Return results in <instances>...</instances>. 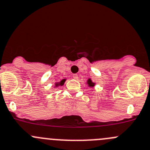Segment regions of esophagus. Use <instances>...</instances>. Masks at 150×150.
Segmentation results:
<instances>
[{
	"label": "esophagus",
	"instance_id": "esophagus-1",
	"mask_svg": "<svg viewBox=\"0 0 150 150\" xmlns=\"http://www.w3.org/2000/svg\"><path fill=\"white\" fill-rule=\"evenodd\" d=\"M72 78H73L74 79H78V75H77V74H73V75H72Z\"/></svg>",
	"mask_w": 150,
	"mask_h": 150
}]
</instances>
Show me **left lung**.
<instances>
[{
    "label": "left lung",
    "mask_w": 150,
    "mask_h": 150,
    "mask_svg": "<svg viewBox=\"0 0 150 150\" xmlns=\"http://www.w3.org/2000/svg\"><path fill=\"white\" fill-rule=\"evenodd\" d=\"M88 86H93L94 85V83H93L92 82H91V79H88Z\"/></svg>",
    "instance_id": "8db88e82"
}]
</instances>
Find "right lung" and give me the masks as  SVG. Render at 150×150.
Masks as SVG:
<instances>
[{"mask_svg": "<svg viewBox=\"0 0 150 150\" xmlns=\"http://www.w3.org/2000/svg\"><path fill=\"white\" fill-rule=\"evenodd\" d=\"M64 81H65V80H62V81H61V83H60V85H63L64 83ZM56 85H58V84H56Z\"/></svg>", "mask_w": 150, "mask_h": 150, "instance_id": "add662e5", "label": "right lung"}]
</instances>
